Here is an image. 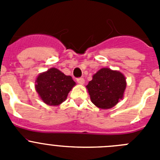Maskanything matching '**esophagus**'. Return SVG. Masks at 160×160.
<instances>
[{
  "label": "esophagus",
  "mask_w": 160,
  "mask_h": 160,
  "mask_svg": "<svg viewBox=\"0 0 160 160\" xmlns=\"http://www.w3.org/2000/svg\"><path fill=\"white\" fill-rule=\"evenodd\" d=\"M77 82H78V84L82 85V84H84L85 80H84V78H78Z\"/></svg>",
  "instance_id": "1"
}]
</instances>
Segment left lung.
<instances>
[{
	"label": "left lung",
	"instance_id": "8db88e82",
	"mask_svg": "<svg viewBox=\"0 0 160 160\" xmlns=\"http://www.w3.org/2000/svg\"><path fill=\"white\" fill-rule=\"evenodd\" d=\"M126 85L122 73L109 68H102L93 76L87 88L91 102L96 107L109 109L122 99Z\"/></svg>",
	"mask_w": 160,
	"mask_h": 160
}]
</instances>
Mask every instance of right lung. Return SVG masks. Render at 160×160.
<instances>
[{"instance_id": "add662e5", "label": "right lung", "mask_w": 160, "mask_h": 160, "mask_svg": "<svg viewBox=\"0 0 160 160\" xmlns=\"http://www.w3.org/2000/svg\"><path fill=\"white\" fill-rule=\"evenodd\" d=\"M36 90L45 103L57 106L65 101L75 82L56 68H51L37 78Z\"/></svg>"}]
</instances>
